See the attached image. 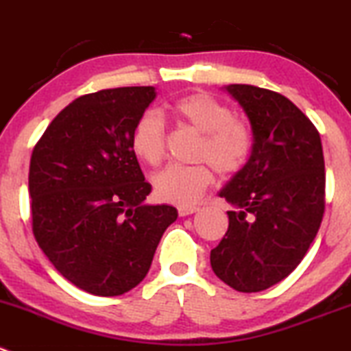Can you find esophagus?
Segmentation results:
<instances>
[{"mask_svg": "<svg viewBox=\"0 0 351 351\" xmlns=\"http://www.w3.org/2000/svg\"><path fill=\"white\" fill-rule=\"evenodd\" d=\"M198 210H199L198 206H179L178 212L181 217H186V215H191V213L198 212Z\"/></svg>", "mask_w": 351, "mask_h": 351, "instance_id": "1", "label": "esophagus"}]
</instances>
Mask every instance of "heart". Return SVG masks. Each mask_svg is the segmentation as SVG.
I'll list each match as a JSON object with an SVG mask.
<instances>
[{
  "label": "heart",
  "instance_id": "obj_1",
  "mask_svg": "<svg viewBox=\"0 0 351 351\" xmlns=\"http://www.w3.org/2000/svg\"><path fill=\"white\" fill-rule=\"evenodd\" d=\"M179 122L202 134L196 146L195 165H170L153 178L156 198L189 206L213 184L214 167L222 173L238 172L252 153V131L243 120L232 117L231 108L205 93H193L169 106ZM131 148L139 160L156 167L165 155V128L156 113L138 119L131 134ZM210 162L208 164V162Z\"/></svg>",
  "mask_w": 351,
  "mask_h": 351
}]
</instances>
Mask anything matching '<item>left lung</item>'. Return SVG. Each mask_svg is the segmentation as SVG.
I'll list each match as a JSON object with an SVG mask.
<instances>
[{
	"instance_id": "8db88e82",
	"label": "left lung",
	"mask_w": 351,
	"mask_h": 351,
	"mask_svg": "<svg viewBox=\"0 0 351 351\" xmlns=\"http://www.w3.org/2000/svg\"><path fill=\"white\" fill-rule=\"evenodd\" d=\"M253 132L252 155L219 191L234 206L210 252L217 278L241 293L278 285L298 267L324 215L326 172L319 131L276 91L229 84Z\"/></svg>"
}]
</instances>
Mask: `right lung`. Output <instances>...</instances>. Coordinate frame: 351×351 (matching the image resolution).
<instances>
[{
	"label": "right lung",
	"instance_id": "right-lung-1",
	"mask_svg": "<svg viewBox=\"0 0 351 351\" xmlns=\"http://www.w3.org/2000/svg\"><path fill=\"white\" fill-rule=\"evenodd\" d=\"M153 86L103 89L73 99L34 146L29 169L32 232L66 281L96 296L131 291L148 274L170 205H146L131 148Z\"/></svg>",
	"mask_w": 351,
	"mask_h": 351
}]
</instances>
